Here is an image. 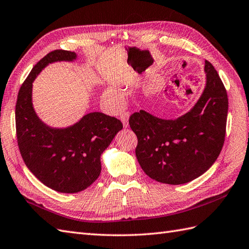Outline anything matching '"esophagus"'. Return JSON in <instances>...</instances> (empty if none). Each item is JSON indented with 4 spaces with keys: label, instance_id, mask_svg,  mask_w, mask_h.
Returning <instances> with one entry per match:
<instances>
[{
    "label": "esophagus",
    "instance_id": "1",
    "mask_svg": "<svg viewBox=\"0 0 249 249\" xmlns=\"http://www.w3.org/2000/svg\"><path fill=\"white\" fill-rule=\"evenodd\" d=\"M120 119H121V121H122L123 126L125 127V128L126 127H128V112H124L121 114Z\"/></svg>",
    "mask_w": 249,
    "mask_h": 249
}]
</instances>
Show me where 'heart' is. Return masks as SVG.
Returning a JSON list of instances; mask_svg holds the SVG:
<instances>
[{
    "label": "heart",
    "mask_w": 249,
    "mask_h": 249,
    "mask_svg": "<svg viewBox=\"0 0 249 249\" xmlns=\"http://www.w3.org/2000/svg\"><path fill=\"white\" fill-rule=\"evenodd\" d=\"M106 95L109 98V100H111L113 103L115 104H121L122 103V96L119 93L118 91H115L113 89H109L106 92Z\"/></svg>",
    "instance_id": "b5f03b06"
}]
</instances>
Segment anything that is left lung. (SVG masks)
Wrapping results in <instances>:
<instances>
[{
  "instance_id": "left-lung-1",
  "label": "left lung",
  "mask_w": 249,
  "mask_h": 249,
  "mask_svg": "<svg viewBox=\"0 0 249 249\" xmlns=\"http://www.w3.org/2000/svg\"><path fill=\"white\" fill-rule=\"evenodd\" d=\"M205 72L203 94L182 117L162 120L143 110L130 115L129 126L138 138L139 164L156 181L187 183L209 170L221 154L226 135L227 91L208 60Z\"/></svg>"
}]
</instances>
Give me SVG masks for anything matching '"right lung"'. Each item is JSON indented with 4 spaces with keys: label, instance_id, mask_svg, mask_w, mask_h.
Returning <instances> with one entry per match:
<instances>
[{
    "label": "right lung",
    "instance_id": "1",
    "mask_svg": "<svg viewBox=\"0 0 249 249\" xmlns=\"http://www.w3.org/2000/svg\"><path fill=\"white\" fill-rule=\"evenodd\" d=\"M75 58L74 52H50L32 69L16 104L17 141L23 161L43 184L61 193L80 192L96 180L102 170V153L123 128L117 118L91 112L71 127L55 129L35 113L32 84L36 75L51 62Z\"/></svg>",
    "mask_w": 249,
    "mask_h": 249
}]
</instances>
